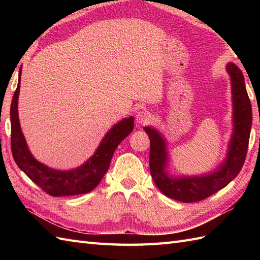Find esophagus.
I'll use <instances>...</instances> for the list:
<instances>
[{"label":"esophagus","instance_id":"1","mask_svg":"<svg viewBox=\"0 0 260 260\" xmlns=\"http://www.w3.org/2000/svg\"><path fill=\"white\" fill-rule=\"evenodd\" d=\"M151 118V114L147 112L146 109H141L136 114V123L139 125L146 124Z\"/></svg>","mask_w":260,"mask_h":260}]
</instances>
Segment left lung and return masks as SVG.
I'll return each instance as SVG.
<instances>
[{
	"instance_id": "left-lung-1",
	"label": "left lung",
	"mask_w": 260,
	"mask_h": 260,
	"mask_svg": "<svg viewBox=\"0 0 260 260\" xmlns=\"http://www.w3.org/2000/svg\"><path fill=\"white\" fill-rule=\"evenodd\" d=\"M231 79L234 107V132L228 146L227 157L217 170L200 176L173 178L167 173V142L158 131L145 127L151 141L150 171L156 186L163 194L184 203L201 201L223 189L233 181L245 163L252 124L251 104L245 86L241 70L233 62L227 64Z\"/></svg>"
}]
</instances>
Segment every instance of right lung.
I'll return each instance as SVG.
<instances>
[{"mask_svg":"<svg viewBox=\"0 0 260 260\" xmlns=\"http://www.w3.org/2000/svg\"><path fill=\"white\" fill-rule=\"evenodd\" d=\"M21 73L22 68L19 71L18 87L13 95L10 109L11 150L15 163L29 176V179L52 197L85 194L92 191L108 171L116 147L133 131L134 117L131 116L115 124L102 140L95 154L81 167L68 171L48 168L47 165L33 157L21 131L18 113Z\"/></svg>","mask_w":260,"mask_h":260,"instance_id":"right-lung-1","label":"right lung"}]
</instances>
